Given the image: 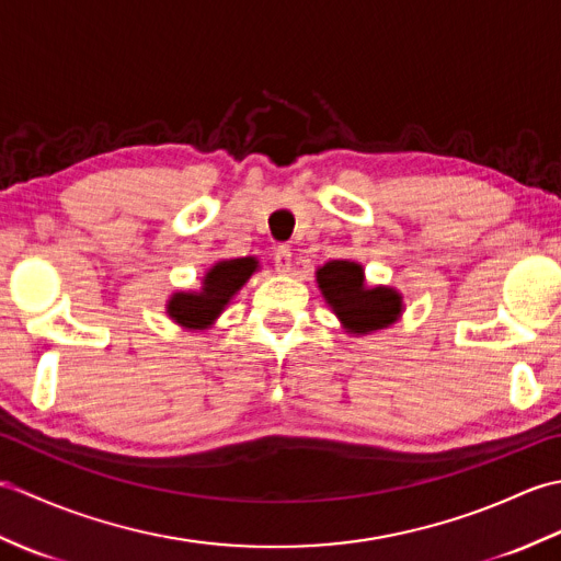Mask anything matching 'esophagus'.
Listing matches in <instances>:
<instances>
[{
    "label": "esophagus",
    "instance_id": "esophagus-1",
    "mask_svg": "<svg viewBox=\"0 0 561 561\" xmlns=\"http://www.w3.org/2000/svg\"><path fill=\"white\" fill-rule=\"evenodd\" d=\"M274 267H277V272H282V274L291 272V248L289 245H279L277 250H274Z\"/></svg>",
    "mask_w": 561,
    "mask_h": 561
}]
</instances>
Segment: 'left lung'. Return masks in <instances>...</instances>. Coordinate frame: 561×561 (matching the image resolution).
Instances as JSON below:
<instances>
[{
  "label": "left lung",
  "instance_id": "left-lung-1",
  "mask_svg": "<svg viewBox=\"0 0 561 561\" xmlns=\"http://www.w3.org/2000/svg\"><path fill=\"white\" fill-rule=\"evenodd\" d=\"M332 313L352 335H368L396 323L402 313V296L390 287H366L359 262L332 260L316 272Z\"/></svg>",
  "mask_w": 561,
  "mask_h": 561
}]
</instances>
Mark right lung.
Wrapping results in <instances>:
<instances>
[{
  "mask_svg": "<svg viewBox=\"0 0 561 561\" xmlns=\"http://www.w3.org/2000/svg\"><path fill=\"white\" fill-rule=\"evenodd\" d=\"M257 270L255 257H236L214 262L211 270L202 279L199 291H175L165 313L171 316L173 323L187 330H207L214 320L236 296V291L250 279V274Z\"/></svg>",
  "mask_w": 561,
  "mask_h": 561,
  "instance_id": "add662e5",
  "label": "right lung"
}]
</instances>
